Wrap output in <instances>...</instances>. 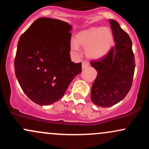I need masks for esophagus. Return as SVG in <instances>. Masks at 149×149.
Listing matches in <instances>:
<instances>
[{"label":"esophagus","mask_w":149,"mask_h":149,"mask_svg":"<svg viewBox=\"0 0 149 149\" xmlns=\"http://www.w3.org/2000/svg\"><path fill=\"white\" fill-rule=\"evenodd\" d=\"M88 66H89V63L88 62V61H83V62H82V68H83V69H86Z\"/></svg>","instance_id":"1"}]
</instances>
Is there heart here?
Segmentation results:
<instances>
[{
	"label": "heart",
	"mask_w": 149,
	"mask_h": 149,
	"mask_svg": "<svg viewBox=\"0 0 149 149\" xmlns=\"http://www.w3.org/2000/svg\"><path fill=\"white\" fill-rule=\"evenodd\" d=\"M113 42L112 31L107 27L91 28L77 34L76 40L71 41V49L79 54V45L85 47V53L91 59H100L109 52Z\"/></svg>",
	"instance_id": "heart-1"
}]
</instances>
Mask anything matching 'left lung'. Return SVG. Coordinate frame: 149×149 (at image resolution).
<instances>
[{"instance_id":"left-lung-1","label":"left lung","mask_w":149,"mask_h":149,"mask_svg":"<svg viewBox=\"0 0 149 149\" xmlns=\"http://www.w3.org/2000/svg\"><path fill=\"white\" fill-rule=\"evenodd\" d=\"M115 45L90 64L97 71L91 90V100L102 107L115 105L125 97L131 88L135 69L132 44L128 34L115 20L109 19Z\"/></svg>"}]
</instances>
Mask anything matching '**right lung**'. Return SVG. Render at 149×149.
I'll list each match as a JSON object with an SVG mask.
<instances>
[{
  "instance_id": "right-lung-1",
  "label": "right lung",
  "mask_w": 149,
  "mask_h": 149,
  "mask_svg": "<svg viewBox=\"0 0 149 149\" xmlns=\"http://www.w3.org/2000/svg\"><path fill=\"white\" fill-rule=\"evenodd\" d=\"M71 29L67 22L41 17L19 38L15 75L26 95L39 105L60 100L81 73V62L73 63L70 57Z\"/></svg>"
}]
</instances>
